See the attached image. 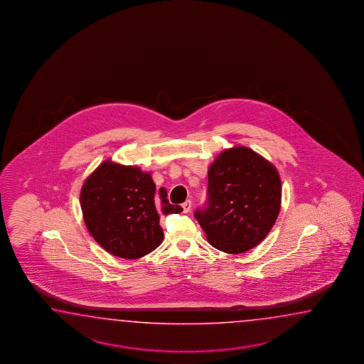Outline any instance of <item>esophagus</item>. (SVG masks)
<instances>
[{
  "label": "esophagus",
  "mask_w": 364,
  "mask_h": 364,
  "mask_svg": "<svg viewBox=\"0 0 364 364\" xmlns=\"http://www.w3.org/2000/svg\"><path fill=\"white\" fill-rule=\"evenodd\" d=\"M191 205H193L191 200H186L185 203H182V208H183V212H185V213L190 212V210H191Z\"/></svg>",
  "instance_id": "esophagus-1"
}]
</instances>
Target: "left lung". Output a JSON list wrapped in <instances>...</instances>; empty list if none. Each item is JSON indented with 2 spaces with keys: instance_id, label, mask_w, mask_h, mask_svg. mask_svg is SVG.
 Masks as SVG:
<instances>
[{
  "instance_id": "left-lung-1",
  "label": "left lung",
  "mask_w": 364,
  "mask_h": 364,
  "mask_svg": "<svg viewBox=\"0 0 364 364\" xmlns=\"http://www.w3.org/2000/svg\"><path fill=\"white\" fill-rule=\"evenodd\" d=\"M281 208L277 169L247 147L225 149L208 169V199L195 218L213 247L242 254L271 232Z\"/></svg>"
}]
</instances>
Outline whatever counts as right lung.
Here are the masks:
<instances>
[{"label":"right lung","instance_id":"add662e5","mask_svg":"<svg viewBox=\"0 0 364 364\" xmlns=\"http://www.w3.org/2000/svg\"><path fill=\"white\" fill-rule=\"evenodd\" d=\"M166 190L156 185L149 173L107 160L85 179L80 207L85 226L109 254L139 259L164 240L160 213L183 209L166 199Z\"/></svg>","mask_w":364,"mask_h":364}]
</instances>
